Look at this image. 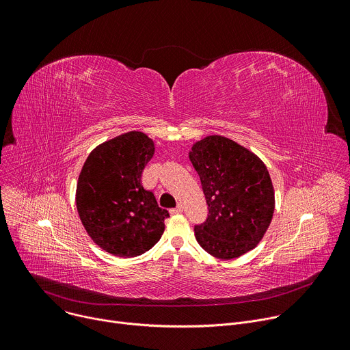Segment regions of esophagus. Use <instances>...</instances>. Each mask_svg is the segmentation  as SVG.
<instances>
[{"label":"esophagus","instance_id":"34e87169","mask_svg":"<svg viewBox=\"0 0 350 350\" xmlns=\"http://www.w3.org/2000/svg\"><path fill=\"white\" fill-rule=\"evenodd\" d=\"M183 211H184V206H183L181 204H178L174 209L170 211V213H172V215H180V213H183Z\"/></svg>","mask_w":350,"mask_h":350}]
</instances>
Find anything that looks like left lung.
Segmentation results:
<instances>
[{
    "instance_id": "left-lung-1",
    "label": "left lung",
    "mask_w": 350,
    "mask_h": 350,
    "mask_svg": "<svg viewBox=\"0 0 350 350\" xmlns=\"http://www.w3.org/2000/svg\"><path fill=\"white\" fill-rule=\"evenodd\" d=\"M201 178L209 215L195 226V238L221 260L252 251L274 213V187L263 161L223 135L196 141L188 154Z\"/></svg>"
}]
</instances>
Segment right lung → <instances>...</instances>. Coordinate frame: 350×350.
<instances>
[{
	"mask_svg": "<svg viewBox=\"0 0 350 350\" xmlns=\"http://www.w3.org/2000/svg\"><path fill=\"white\" fill-rule=\"evenodd\" d=\"M155 154L142 131H129L94 148L76 188V206L90 238L105 252L135 258L149 251L165 231L166 209L141 185V174Z\"/></svg>",
	"mask_w": 350,
	"mask_h": 350,
	"instance_id": "obj_1",
	"label": "right lung"
}]
</instances>
